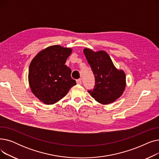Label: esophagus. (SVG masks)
<instances>
[{
	"instance_id": "obj_1",
	"label": "esophagus",
	"mask_w": 159,
	"mask_h": 159,
	"mask_svg": "<svg viewBox=\"0 0 159 159\" xmlns=\"http://www.w3.org/2000/svg\"><path fill=\"white\" fill-rule=\"evenodd\" d=\"M76 81H77V84H79V85H80V84H82V80H81V79H77Z\"/></svg>"
}]
</instances>
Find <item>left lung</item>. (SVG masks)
Wrapping results in <instances>:
<instances>
[{
	"label": "left lung",
	"instance_id": "obj_1",
	"mask_svg": "<svg viewBox=\"0 0 159 159\" xmlns=\"http://www.w3.org/2000/svg\"><path fill=\"white\" fill-rule=\"evenodd\" d=\"M88 64L95 77L93 89L88 90L95 101L107 104L119 98L126 87V75L122 71L115 68L110 56L104 51L93 52L84 49Z\"/></svg>",
	"mask_w": 159,
	"mask_h": 159
}]
</instances>
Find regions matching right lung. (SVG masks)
Here are the masks:
<instances>
[{
    "label": "right lung",
    "instance_id": "obj_1",
    "mask_svg": "<svg viewBox=\"0 0 159 159\" xmlns=\"http://www.w3.org/2000/svg\"><path fill=\"white\" fill-rule=\"evenodd\" d=\"M71 49L58 45L49 46L32 60L28 79L33 93L46 104H53L62 98L76 81L71 71L65 65Z\"/></svg>",
    "mask_w": 159,
    "mask_h": 159
}]
</instances>
